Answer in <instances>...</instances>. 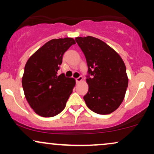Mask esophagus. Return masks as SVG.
Segmentation results:
<instances>
[{
  "label": "esophagus",
  "mask_w": 154,
  "mask_h": 154,
  "mask_svg": "<svg viewBox=\"0 0 154 154\" xmlns=\"http://www.w3.org/2000/svg\"><path fill=\"white\" fill-rule=\"evenodd\" d=\"M82 80V76H79V77L76 78V82H77V83L80 82Z\"/></svg>",
  "instance_id": "1"
}]
</instances>
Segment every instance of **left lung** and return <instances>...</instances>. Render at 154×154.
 <instances>
[{
  "label": "left lung",
  "instance_id": "1",
  "mask_svg": "<svg viewBox=\"0 0 154 154\" xmlns=\"http://www.w3.org/2000/svg\"><path fill=\"white\" fill-rule=\"evenodd\" d=\"M75 41L86 58L89 89L84 96L87 106L100 115L114 112L123 102L128 79L120 55L104 42L92 36Z\"/></svg>",
  "mask_w": 154,
  "mask_h": 154
}]
</instances>
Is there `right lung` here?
Here are the masks:
<instances>
[{
	"mask_svg": "<svg viewBox=\"0 0 154 154\" xmlns=\"http://www.w3.org/2000/svg\"><path fill=\"white\" fill-rule=\"evenodd\" d=\"M75 44L72 38L51 39L28 59L22 86L28 103L42 117L60 113L75 85L73 78L57 75L64 54Z\"/></svg>",
	"mask_w": 154,
	"mask_h": 154,
	"instance_id": "1",
	"label": "right lung"
}]
</instances>
